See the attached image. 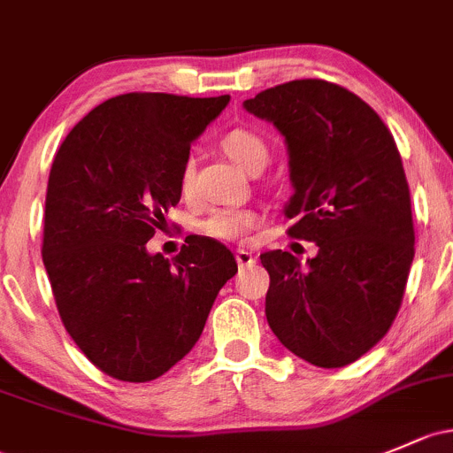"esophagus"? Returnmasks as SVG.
Wrapping results in <instances>:
<instances>
[{
    "mask_svg": "<svg viewBox=\"0 0 453 453\" xmlns=\"http://www.w3.org/2000/svg\"><path fill=\"white\" fill-rule=\"evenodd\" d=\"M234 256H236V263H239L241 269H245V266H251L256 263V258L251 256V251H247V250H236Z\"/></svg>",
    "mask_w": 453,
    "mask_h": 453,
    "instance_id": "esophagus-1",
    "label": "esophagus"
}]
</instances>
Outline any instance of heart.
I'll return each instance as SVG.
<instances>
[{"label":"heart","instance_id":"obj_1","mask_svg":"<svg viewBox=\"0 0 453 453\" xmlns=\"http://www.w3.org/2000/svg\"><path fill=\"white\" fill-rule=\"evenodd\" d=\"M221 150L234 160L241 169L254 171L256 166H265L269 158V147L263 136L247 127H234L221 139ZM193 163L187 160L180 171V188L188 193L193 187ZM260 217L254 211H212L206 219L199 223V232L217 241H242L256 226Z\"/></svg>","mask_w":453,"mask_h":453}]
</instances>
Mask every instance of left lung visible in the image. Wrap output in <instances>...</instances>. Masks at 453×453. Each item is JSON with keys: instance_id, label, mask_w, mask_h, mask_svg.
<instances>
[{"instance_id": "obj_1", "label": "left lung", "mask_w": 453, "mask_h": 453, "mask_svg": "<svg viewBox=\"0 0 453 453\" xmlns=\"http://www.w3.org/2000/svg\"><path fill=\"white\" fill-rule=\"evenodd\" d=\"M242 106L288 145L290 239L317 242L302 266L260 254L266 321L278 341L323 369L345 366L388 332L415 258L411 190L393 134L358 95L326 80H293Z\"/></svg>"}]
</instances>
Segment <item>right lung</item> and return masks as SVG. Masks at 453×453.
<instances>
[{"label": "right lung", "instance_id": "obj_1", "mask_svg": "<svg viewBox=\"0 0 453 453\" xmlns=\"http://www.w3.org/2000/svg\"><path fill=\"white\" fill-rule=\"evenodd\" d=\"M227 102L230 95H117L56 151L42 263L65 330L114 380L151 382L180 363L239 271L232 251L206 236H187L171 260L145 247L180 202L190 141Z\"/></svg>", "mask_w": 453, "mask_h": 453}]
</instances>
